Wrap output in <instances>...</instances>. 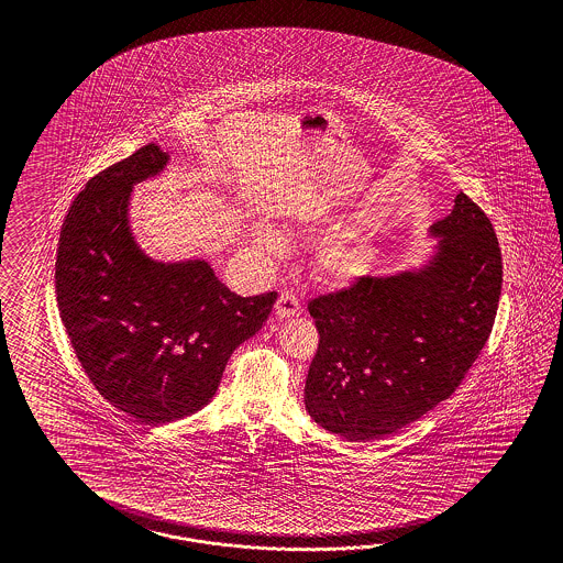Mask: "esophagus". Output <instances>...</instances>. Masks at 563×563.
I'll return each mask as SVG.
<instances>
[{"label":"esophagus","instance_id":"esophagus-1","mask_svg":"<svg viewBox=\"0 0 563 563\" xmlns=\"http://www.w3.org/2000/svg\"><path fill=\"white\" fill-rule=\"evenodd\" d=\"M274 311H276L278 318H295V316H299L301 306H299V299L290 290H283L278 301H276Z\"/></svg>","mask_w":563,"mask_h":563}]
</instances>
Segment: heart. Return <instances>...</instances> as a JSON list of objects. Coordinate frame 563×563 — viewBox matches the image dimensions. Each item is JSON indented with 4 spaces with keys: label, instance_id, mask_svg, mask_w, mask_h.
<instances>
[{
    "label": "heart",
    "instance_id": "heart-1",
    "mask_svg": "<svg viewBox=\"0 0 563 563\" xmlns=\"http://www.w3.org/2000/svg\"><path fill=\"white\" fill-rule=\"evenodd\" d=\"M257 247L264 254H278L280 239L271 227L260 224L256 231ZM372 264V245L363 239H334L320 245L316 254V271L334 285H349L367 273Z\"/></svg>",
    "mask_w": 563,
    "mask_h": 563
}]
</instances>
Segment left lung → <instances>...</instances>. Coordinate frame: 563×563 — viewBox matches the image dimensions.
<instances>
[{
  "mask_svg": "<svg viewBox=\"0 0 563 563\" xmlns=\"http://www.w3.org/2000/svg\"><path fill=\"white\" fill-rule=\"evenodd\" d=\"M426 266L361 276L309 301L320 344L306 409L351 442H372L421 419L461 386L492 334L501 295L494 224L466 194L429 231Z\"/></svg>",
  "mask_w": 563,
  "mask_h": 563,
  "instance_id": "obj_1",
  "label": "left lung"
}]
</instances>
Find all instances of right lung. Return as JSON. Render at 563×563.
Listing matches in <instances>:
<instances>
[{
    "mask_svg": "<svg viewBox=\"0 0 563 563\" xmlns=\"http://www.w3.org/2000/svg\"><path fill=\"white\" fill-rule=\"evenodd\" d=\"M167 163L151 142L95 175L69 206L55 262L59 316L85 374L146 426L206 407L231 353L268 320L278 297H239L205 260L165 264L137 247L132 188Z\"/></svg>",
    "mask_w": 563,
    "mask_h": 563,
    "instance_id": "1",
    "label": "right lung"
}]
</instances>
